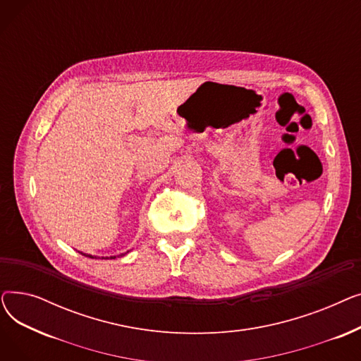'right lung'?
Wrapping results in <instances>:
<instances>
[{
	"instance_id": "1",
	"label": "right lung",
	"mask_w": 361,
	"mask_h": 361,
	"mask_svg": "<svg viewBox=\"0 0 361 361\" xmlns=\"http://www.w3.org/2000/svg\"><path fill=\"white\" fill-rule=\"evenodd\" d=\"M83 256L86 257H90V259H97V256H92V255H86V253H82ZM102 259H109V257H102ZM111 259H116V256H111Z\"/></svg>"
}]
</instances>
